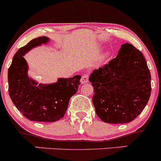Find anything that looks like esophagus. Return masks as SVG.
<instances>
[{"mask_svg": "<svg viewBox=\"0 0 161 161\" xmlns=\"http://www.w3.org/2000/svg\"><path fill=\"white\" fill-rule=\"evenodd\" d=\"M88 82V75L87 74H84L81 77L80 79V84H86V83Z\"/></svg>", "mask_w": 161, "mask_h": 161, "instance_id": "esophagus-1", "label": "esophagus"}]
</instances>
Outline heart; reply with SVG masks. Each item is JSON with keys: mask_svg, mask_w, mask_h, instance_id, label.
Listing matches in <instances>:
<instances>
[{"mask_svg": "<svg viewBox=\"0 0 161 161\" xmlns=\"http://www.w3.org/2000/svg\"><path fill=\"white\" fill-rule=\"evenodd\" d=\"M108 56H109V53L108 52V51H106V52H105L103 54H102V59H106V58H108Z\"/></svg>", "mask_w": 161, "mask_h": 161, "instance_id": "heart-1", "label": "heart"}]
</instances>
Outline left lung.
<instances>
[{
  "mask_svg": "<svg viewBox=\"0 0 161 161\" xmlns=\"http://www.w3.org/2000/svg\"><path fill=\"white\" fill-rule=\"evenodd\" d=\"M150 80L142 53L130 43L122 44L115 59L94 69L89 77L94 87L92 102L97 115L107 123L132 122L150 99Z\"/></svg>",
  "mask_w": 161,
  "mask_h": 161,
  "instance_id": "8db88e82",
  "label": "left lung"
}]
</instances>
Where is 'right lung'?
I'll return each instance as SVG.
<instances>
[{
    "label": "right lung",
    "mask_w": 161,
    "mask_h": 161,
    "mask_svg": "<svg viewBox=\"0 0 161 161\" xmlns=\"http://www.w3.org/2000/svg\"><path fill=\"white\" fill-rule=\"evenodd\" d=\"M50 42L46 36L34 39L20 48L8 69V92L11 101L25 117L31 121L53 122L62 119L69 101L78 90L81 76L59 77L51 84H39L28 74L24 56L31 49Z\"/></svg>",
    "instance_id": "1"
}]
</instances>
